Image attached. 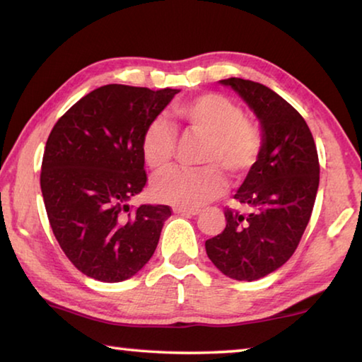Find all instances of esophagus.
<instances>
[{
	"instance_id": "1",
	"label": "esophagus",
	"mask_w": 362,
	"mask_h": 362,
	"mask_svg": "<svg viewBox=\"0 0 362 362\" xmlns=\"http://www.w3.org/2000/svg\"><path fill=\"white\" fill-rule=\"evenodd\" d=\"M174 212L180 214V216H188V217L198 216V214H199L198 209H183V207H174Z\"/></svg>"
}]
</instances>
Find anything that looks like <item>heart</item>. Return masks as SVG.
I'll return each instance as SVG.
<instances>
[{
    "label": "heart",
    "instance_id": "obj_1",
    "mask_svg": "<svg viewBox=\"0 0 362 362\" xmlns=\"http://www.w3.org/2000/svg\"><path fill=\"white\" fill-rule=\"evenodd\" d=\"M187 132L206 139L201 156L203 169H170L156 177L153 196L163 203L196 209L217 199L226 189L225 174L241 180L259 163L263 136L259 126L246 118L243 108L220 94H203L175 107ZM174 126L156 116L142 136L145 163L153 170L166 169L175 155Z\"/></svg>",
    "mask_w": 362,
    "mask_h": 362
}]
</instances>
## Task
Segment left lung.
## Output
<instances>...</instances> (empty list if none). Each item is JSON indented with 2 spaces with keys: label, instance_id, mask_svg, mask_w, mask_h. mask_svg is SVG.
I'll use <instances>...</instances> for the list:
<instances>
[{
  "label": "left lung",
  "instance_id": "8db88e82",
  "mask_svg": "<svg viewBox=\"0 0 362 362\" xmlns=\"http://www.w3.org/2000/svg\"><path fill=\"white\" fill-rule=\"evenodd\" d=\"M220 83L254 110L263 150L235 194L247 212L226 209L225 230L206 241V252L225 276L255 281L283 267L296 252L313 212L320 161L308 124L283 97L249 79Z\"/></svg>",
  "mask_w": 362,
  "mask_h": 362
}]
</instances>
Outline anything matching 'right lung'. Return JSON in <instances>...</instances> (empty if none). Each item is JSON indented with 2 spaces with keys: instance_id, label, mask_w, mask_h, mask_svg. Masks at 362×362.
Here are the masks:
<instances>
[{
  "instance_id": "add662e5",
  "label": "right lung",
  "mask_w": 362,
  "mask_h": 362,
  "mask_svg": "<svg viewBox=\"0 0 362 362\" xmlns=\"http://www.w3.org/2000/svg\"><path fill=\"white\" fill-rule=\"evenodd\" d=\"M179 89L107 84L84 95L49 134L41 192L69 260L103 283L129 279L151 259L169 206L127 204L146 183L142 136Z\"/></svg>"
}]
</instances>
